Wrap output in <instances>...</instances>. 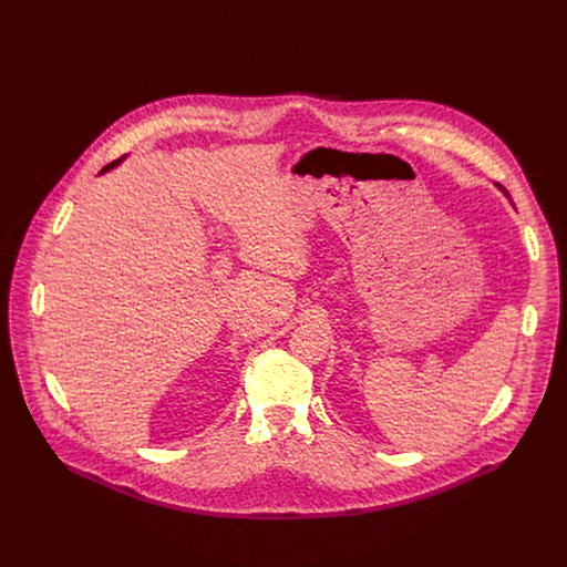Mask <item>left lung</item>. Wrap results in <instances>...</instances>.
Segmentation results:
<instances>
[{"mask_svg": "<svg viewBox=\"0 0 567 567\" xmlns=\"http://www.w3.org/2000/svg\"><path fill=\"white\" fill-rule=\"evenodd\" d=\"M504 195H506V197H508V193H506V190H504ZM508 199H511V197H508Z\"/></svg>", "mask_w": 567, "mask_h": 567, "instance_id": "1", "label": "left lung"}]
</instances>
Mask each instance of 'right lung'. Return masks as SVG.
<instances>
[{
	"mask_svg": "<svg viewBox=\"0 0 567 567\" xmlns=\"http://www.w3.org/2000/svg\"><path fill=\"white\" fill-rule=\"evenodd\" d=\"M122 159H124V157H120V159H115V162H112V164H110V166H105V168H103V171H101V175H103V173H107V171H112V168H115V166H117V164H120V162H122Z\"/></svg>",
	"mask_w": 567,
	"mask_h": 567,
	"instance_id": "1",
	"label": "right lung"
}]
</instances>
